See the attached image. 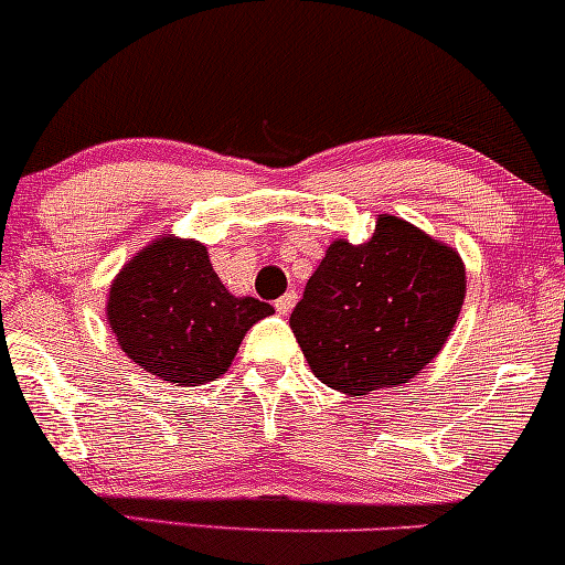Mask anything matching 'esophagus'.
Here are the masks:
<instances>
[{
  "label": "esophagus",
  "instance_id": "esophagus-1",
  "mask_svg": "<svg viewBox=\"0 0 565 565\" xmlns=\"http://www.w3.org/2000/svg\"><path fill=\"white\" fill-rule=\"evenodd\" d=\"M295 302H297V291H287V295H281V297H278V300H276L274 305H276V310H278V313H281V316H287L289 310L295 308Z\"/></svg>",
  "mask_w": 565,
  "mask_h": 565
}]
</instances>
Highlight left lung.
Masks as SVG:
<instances>
[{"label":"left lung","instance_id":"1","mask_svg":"<svg viewBox=\"0 0 565 565\" xmlns=\"http://www.w3.org/2000/svg\"><path fill=\"white\" fill-rule=\"evenodd\" d=\"M465 302L457 252L406 220L380 215L374 236L334 242L289 327L323 385L348 395L419 374L449 340Z\"/></svg>","mask_w":565,"mask_h":565}]
</instances>
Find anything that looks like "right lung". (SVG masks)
Here are the masks:
<instances>
[{
	"instance_id": "obj_1",
	"label": "right lung",
	"mask_w": 565,
	"mask_h": 565,
	"mask_svg": "<svg viewBox=\"0 0 565 565\" xmlns=\"http://www.w3.org/2000/svg\"><path fill=\"white\" fill-rule=\"evenodd\" d=\"M268 302L233 297L206 246L164 236L129 260L108 295V321L129 359L167 382L196 387L228 372Z\"/></svg>"
}]
</instances>
